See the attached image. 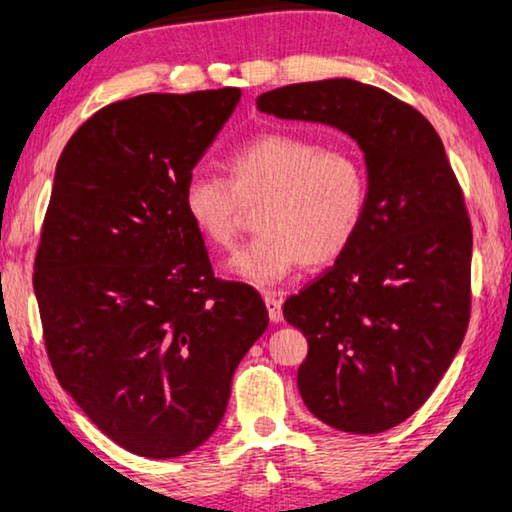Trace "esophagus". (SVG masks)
I'll use <instances>...</instances> for the list:
<instances>
[{
    "mask_svg": "<svg viewBox=\"0 0 512 512\" xmlns=\"http://www.w3.org/2000/svg\"><path fill=\"white\" fill-rule=\"evenodd\" d=\"M263 298H265V305H268L270 321H272V323H281V321H284V314H281V298H279V293L265 291Z\"/></svg>",
    "mask_w": 512,
    "mask_h": 512,
    "instance_id": "esophagus-1",
    "label": "esophagus"
}]
</instances>
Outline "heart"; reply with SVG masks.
<instances>
[{
	"instance_id": "1",
	"label": "heart",
	"mask_w": 512,
	"mask_h": 512,
	"mask_svg": "<svg viewBox=\"0 0 512 512\" xmlns=\"http://www.w3.org/2000/svg\"><path fill=\"white\" fill-rule=\"evenodd\" d=\"M228 182L191 175L184 212L212 247L238 238L244 205H258V233L235 251L228 270L256 286L286 279L302 263L337 261L360 231L367 210V173L348 150H325L298 133H261L226 161Z\"/></svg>"
}]
</instances>
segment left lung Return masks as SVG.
<instances>
[{"label": "left lung", "mask_w": 512, "mask_h": 512, "mask_svg": "<svg viewBox=\"0 0 512 512\" xmlns=\"http://www.w3.org/2000/svg\"><path fill=\"white\" fill-rule=\"evenodd\" d=\"M256 106L342 131L365 159L358 235L284 302V318L309 342L298 369L307 409L339 432H385L425 404L469 325L462 189L432 124L379 87L328 78L263 92Z\"/></svg>", "instance_id": "left-lung-1"}]
</instances>
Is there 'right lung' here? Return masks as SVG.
I'll return each instance as SVG.
<instances>
[{"instance_id": "right-lung-1", "label": "right lung", "mask_w": 512, "mask_h": 512, "mask_svg": "<svg viewBox=\"0 0 512 512\" xmlns=\"http://www.w3.org/2000/svg\"><path fill=\"white\" fill-rule=\"evenodd\" d=\"M238 87L110 103L66 143L34 263L62 388L129 453L187 455L224 418L235 367L268 328L256 288L214 279L184 184Z\"/></svg>"}]
</instances>
